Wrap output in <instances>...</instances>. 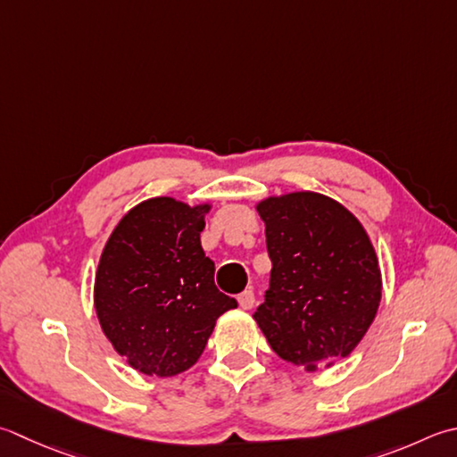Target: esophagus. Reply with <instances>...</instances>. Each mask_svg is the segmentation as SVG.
Returning <instances> with one entry per match:
<instances>
[{
	"instance_id": "obj_1",
	"label": "esophagus",
	"mask_w": 457,
	"mask_h": 457,
	"mask_svg": "<svg viewBox=\"0 0 457 457\" xmlns=\"http://www.w3.org/2000/svg\"><path fill=\"white\" fill-rule=\"evenodd\" d=\"M237 303H239V307L241 309H252L253 307V303H255V297H253V293L249 291V289H245V291H241L239 295H237Z\"/></svg>"
}]
</instances>
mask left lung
I'll return each mask as SVG.
<instances>
[{"mask_svg":"<svg viewBox=\"0 0 457 457\" xmlns=\"http://www.w3.org/2000/svg\"><path fill=\"white\" fill-rule=\"evenodd\" d=\"M255 210L273 263L255 323L283 361L328 369L377 317L382 275L372 241L351 210L319 192L270 195Z\"/></svg>","mask_w":457,"mask_h":457,"instance_id":"obj_1","label":"left lung"}]
</instances>
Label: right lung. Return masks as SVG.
<instances>
[{"mask_svg":"<svg viewBox=\"0 0 457 457\" xmlns=\"http://www.w3.org/2000/svg\"><path fill=\"white\" fill-rule=\"evenodd\" d=\"M210 202L158 195L116 223L98 259L95 311L104 337L146 377H176L204 353L216 320L237 301L218 291L200 234Z\"/></svg>","mask_w":457,"mask_h":457,"instance_id":"right-lung-1","label":"right lung"}]
</instances>
